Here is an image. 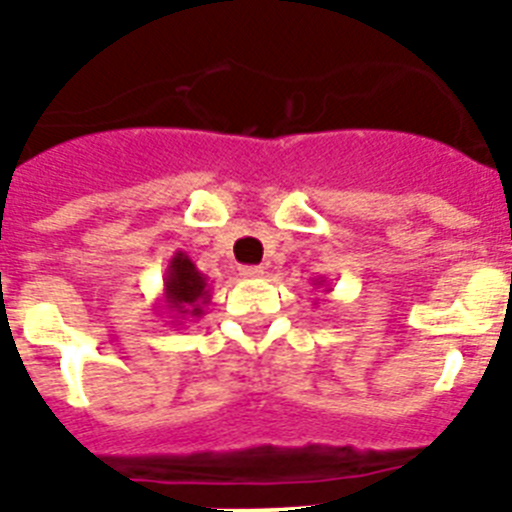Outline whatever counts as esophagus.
<instances>
[{
    "label": "esophagus",
    "mask_w": 512,
    "mask_h": 512,
    "mask_svg": "<svg viewBox=\"0 0 512 512\" xmlns=\"http://www.w3.org/2000/svg\"><path fill=\"white\" fill-rule=\"evenodd\" d=\"M239 276H242V278H263L265 270L257 268V265H244V268L239 270Z\"/></svg>",
    "instance_id": "esophagus-1"
}]
</instances>
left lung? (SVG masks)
Instances as JSON below:
<instances>
[{
	"instance_id": "1",
	"label": "left lung",
	"mask_w": 512,
	"mask_h": 512,
	"mask_svg": "<svg viewBox=\"0 0 512 512\" xmlns=\"http://www.w3.org/2000/svg\"><path fill=\"white\" fill-rule=\"evenodd\" d=\"M315 286H325V291H330V286H328V283H325V278H320V281H317Z\"/></svg>"
}]
</instances>
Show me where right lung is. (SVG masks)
<instances>
[{"label": "right lung", "mask_w": 512, "mask_h": 512, "mask_svg": "<svg viewBox=\"0 0 512 512\" xmlns=\"http://www.w3.org/2000/svg\"><path fill=\"white\" fill-rule=\"evenodd\" d=\"M210 281L192 263L187 252H174L169 260L166 276H163L161 309H166L174 325L192 322L205 315L210 304Z\"/></svg>", "instance_id": "add662e5"}]
</instances>
